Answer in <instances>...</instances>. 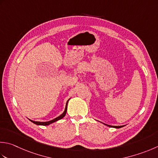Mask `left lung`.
<instances>
[{"instance_id": "8db88e82", "label": "left lung", "mask_w": 158, "mask_h": 158, "mask_svg": "<svg viewBox=\"0 0 158 158\" xmlns=\"http://www.w3.org/2000/svg\"><path fill=\"white\" fill-rule=\"evenodd\" d=\"M103 124L107 125V127H113V128H116V129H119V128L123 127H124V125H122V126H113V125H109L105 124V123H103Z\"/></svg>"}]
</instances>
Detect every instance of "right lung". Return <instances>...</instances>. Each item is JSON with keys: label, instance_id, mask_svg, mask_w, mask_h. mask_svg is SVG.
I'll return each mask as SVG.
<instances>
[{"label": "right lung", "instance_id": "add662e5", "mask_svg": "<svg viewBox=\"0 0 158 158\" xmlns=\"http://www.w3.org/2000/svg\"><path fill=\"white\" fill-rule=\"evenodd\" d=\"M70 99V98H69V100L67 101V102H66V107H65V110H64V112L61 114L60 116H59L58 117H57V118H54V119H52V120H49V121H46V122H38V121H33V120H30V119H29L30 121H31L32 123H33L34 124H35V125H43V126H46V125H50V124H51V123H54V122H56V121H57V120H60V119H61V118H63L64 117L66 116V112H67V105H68V103H69V101Z\"/></svg>", "mask_w": 158, "mask_h": 158}]
</instances>
